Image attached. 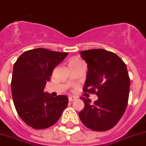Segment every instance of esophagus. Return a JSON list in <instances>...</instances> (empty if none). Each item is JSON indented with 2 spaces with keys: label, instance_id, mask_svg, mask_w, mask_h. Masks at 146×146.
<instances>
[{
  "label": "esophagus",
  "instance_id": "1",
  "mask_svg": "<svg viewBox=\"0 0 146 146\" xmlns=\"http://www.w3.org/2000/svg\"><path fill=\"white\" fill-rule=\"evenodd\" d=\"M74 100H76V97H74V96H70L69 97V101L70 102H73Z\"/></svg>",
  "mask_w": 146,
  "mask_h": 146
}]
</instances>
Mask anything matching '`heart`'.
Wrapping results in <instances>:
<instances>
[{
    "label": "heart",
    "instance_id": "1",
    "mask_svg": "<svg viewBox=\"0 0 146 146\" xmlns=\"http://www.w3.org/2000/svg\"><path fill=\"white\" fill-rule=\"evenodd\" d=\"M82 62V61L79 59V58H73L70 62Z\"/></svg>",
    "mask_w": 146,
    "mask_h": 146
}]
</instances>
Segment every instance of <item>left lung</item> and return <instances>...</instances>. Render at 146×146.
<instances>
[{"instance_id": "left-lung-1", "label": "left lung", "mask_w": 146, "mask_h": 146, "mask_svg": "<svg viewBox=\"0 0 146 146\" xmlns=\"http://www.w3.org/2000/svg\"><path fill=\"white\" fill-rule=\"evenodd\" d=\"M88 64L84 92L96 94L98 98L92 103L82 98L84 108L79 117L84 125L96 131L113 128L125 112L130 90V78L126 64L115 53L104 49L80 51Z\"/></svg>"}]
</instances>
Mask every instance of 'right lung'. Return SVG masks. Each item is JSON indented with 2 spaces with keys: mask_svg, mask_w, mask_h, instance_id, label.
<instances>
[{
  "mask_svg": "<svg viewBox=\"0 0 146 146\" xmlns=\"http://www.w3.org/2000/svg\"><path fill=\"white\" fill-rule=\"evenodd\" d=\"M67 52L36 48L23 52L14 64L11 93L19 116L33 128L44 129L54 125L66 108V95L52 97L44 92L54 67Z\"/></svg>",
  "mask_w": 146,
  "mask_h": 146,
  "instance_id": "1",
  "label": "right lung"
}]
</instances>
